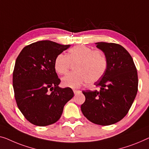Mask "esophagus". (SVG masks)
<instances>
[{"label": "esophagus", "instance_id": "34e87169", "mask_svg": "<svg viewBox=\"0 0 149 149\" xmlns=\"http://www.w3.org/2000/svg\"><path fill=\"white\" fill-rule=\"evenodd\" d=\"M73 91H74V94H78V93H79V92H81V91L79 90H75V89H74V90H73Z\"/></svg>", "mask_w": 149, "mask_h": 149}]
</instances>
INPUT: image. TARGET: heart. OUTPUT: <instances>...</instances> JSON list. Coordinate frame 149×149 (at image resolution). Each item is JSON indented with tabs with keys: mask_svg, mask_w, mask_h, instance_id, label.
<instances>
[{
	"mask_svg": "<svg viewBox=\"0 0 149 149\" xmlns=\"http://www.w3.org/2000/svg\"><path fill=\"white\" fill-rule=\"evenodd\" d=\"M76 63L75 72H71L62 78L65 87L76 88L87 81L89 84L98 81L105 73L108 61L102 51L93 50L84 45L75 46L69 50L67 55L60 53L54 61V68L60 75L65 74L71 63Z\"/></svg>",
	"mask_w": 149,
	"mask_h": 149,
	"instance_id": "1",
	"label": "heart"
}]
</instances>
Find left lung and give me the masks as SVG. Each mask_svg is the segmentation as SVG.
Instances as JSON below:
<instances>
[{"label": "left lung", "mask_w": 149, "mask_h": 149, "mask_svg": "<svg viewBox=\"0 0 149 149\" xmlns=\"http://www.w3.org/2000/svg\"><path fill=\"white\" fill-rule=\"evenodd\" d=\"M96 47L105 53L107 68L95 83L100 91L86 90L81 110L92 123L108 126L127 114L138 91V74L130 53L119 44L98 42Z\"/></svg>", "instance_id": "8db88e82"}]
</instances>
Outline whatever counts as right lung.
<instances>
[{"mask_svg":"<svg viewBox=\"0 0 149 149\" xmlns=\"http://www.w3.org/2000/svg\"><path fill=\"white\" fill-rule=\"evenodd\" d=\"M70 45L40 41L26 45L18 55L13 85L18 108L33 124L45 126L56 123L63 107L74 97L70 88H61L54 68L56 57Z\"/></svg>","mask_w":149,"mask_h":149,"instance_id":"obj_1","label":"right lung"}]
</instances>
